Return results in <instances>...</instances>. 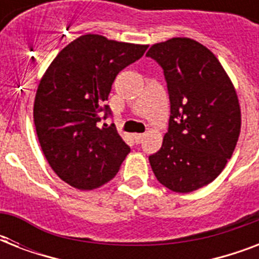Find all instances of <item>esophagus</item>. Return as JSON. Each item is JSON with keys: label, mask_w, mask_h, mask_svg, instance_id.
<instances>
[{"label": "esophagus", "mask_w": 259, "mask_h": 259, "mask_svg": "<svg viewBox=\"0 0 259 259\" xmlns=\"http://www.w3.org/2000/svg\"><path fill=\"white\" fill-rule=\"evenodd\" d=\"M134 141L137 144H141L144 141V134H134Z\"/></svg>", "instance_id": "34e87169"}]
</instances>
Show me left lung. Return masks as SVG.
<instances>
[{
  "label": "left lung",
  "mask_w": 259,
  "mask_h": 259,
  "mask_svg": "<svg viewBox=\"0 0 259 259\" xmlns=\"http://www.w3.org/2000/svg\"><path fill=\"white\" fill-rule=\"evenodd\" d=\"M161 66L170 102L161 149L149 156L154 176L187 193L217 179L237 145L241 109L217 56L192 38L173 37L146 52Z\"/></svg>",
  "instance_id": "1"
}]
</instances>
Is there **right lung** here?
Wrapping results in <instances>:
<instances>
[{"mask_svg":"<svg viewBox=\"0 0 259 259\" xmlns=\"http://www.w3.org/2000/svg\"><path fill=\"white\" fill-rule=\"evenodd\" d=\"M148 46L80 36L51 63L34 98L33 119L47 161L63 181L89 191L113 179L130 152L105 105L114 79Z\"/></svg>","mask_w":259,"mask_h":259,"instance_id":"obj_1","label":"right lung"}]
</instances>
